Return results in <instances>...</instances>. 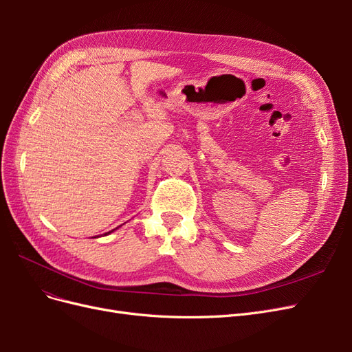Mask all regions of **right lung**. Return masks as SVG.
<instances>
[{
    "label": "right lung",
    "mask_w": 352,
    "mask_h": 352,
    "mask_svg": "<svg viewBox=\"0 0 352 352\" xmlns=\"http://www.w3.org/2000/svg\"><path fill=\"white\" fill-rule=\"evenodd\" d=\"M116 229H117V228H116ZM116 229H113V230H116ZM113 230H111V232H113ZM111 232H107V233H111ZM107 233H104V235H107Z\"/></svg>",
    "instance_id": "add662e5"
}]
</instances>
